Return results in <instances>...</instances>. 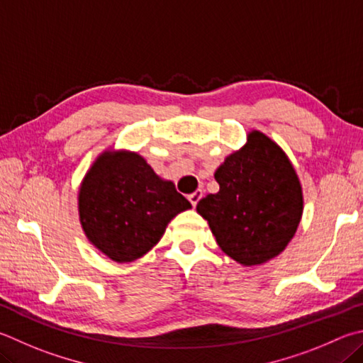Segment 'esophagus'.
<instances>
[{"instance_id":"esophagus-1","label":"esophagus","mask_w":363,"mask_h":363,"mask_svg":"<svg viewBox=\"0 0 363 363\" xmlns=\"http://www.w3.org/2000/svg\"><path fill=\"white\" fill-rule=\"evenodd\" d=\"M201 196H203V190H201V189H199V190H195L194 194H190V195H189V201L192 203V206H196V203L200 201Z\"/></svg>"}]
</instances>
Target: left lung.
Wrapping results in <instances>:
<instances>
[{
  "instance_id": "8db88e82",
  "label": "left lung",
  "mask_w": 363,
  "mask_h": 363,
  "mask_svg": "<svg viewBox=\"0 0 363 363\" xmlns=\"http://www.w3.org/2000/svg\"><path fill=\"white\" fill-rule=\"evenodd\" d=\"M219 192L196 204L219 247L241 265H260L286 249L303 214V192L284 150L262 131L214 173Z\"/></svg>"
}]
</instances>
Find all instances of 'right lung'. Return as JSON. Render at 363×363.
<instances>
[{
	"instance_id": "add662e5",
	"label": "right lung",
	"mask_w": 363,
	"mask_h": 363,
	"mask_svg": "<svg viewBox=\"0 0 363 363\" xmlns=\"http://www.w3.org/2000/svg\"><path fill=\"white\" fill-rule=\"evenodd\" d=\"M192 208L174 184L136 152L106 150L79 189V219L89 241L111 260L128 263L152 249L173 217Z\"/></svg>"
}]
</instances>
